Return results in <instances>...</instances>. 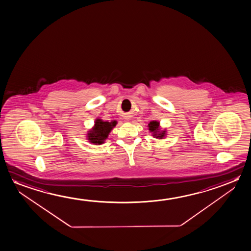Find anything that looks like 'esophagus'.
Returning a JSON list of instances; mask_svg holds the SVG:
<instances>
[{"label": "esophagus", "instance_id": "1", "mask_svg": "<svg viewBox=\"0 0 251 251\" xmlns=\"http://www.w3.org/2000/svg\"><path fill=\"white\" fill-rule=\"evenodd\" d=\"M125 120H126V121H129V119H128V118H126V119H125Z\"/></svg>", "mask_w": 251, "mask_h": 251}]
</instances>
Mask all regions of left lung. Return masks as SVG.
<instances>
[{
    "instance_id": "left-lung-1",
    "label": "left lung",
    "mask_w": 251,
    "mask_h": 251,
    "mask_svg": "<svg viewBox=\"0 0 251 251\" xmlns=\"http://www.w3.org/2000/svg\"><path fill=\"white\" fill-rule=\"evenodd\" d=\"M148 130L151 132V135L156 139H162L167 136V130L160 127L159 121H151L148 124Z\"/></svg>"
}]
</instances>
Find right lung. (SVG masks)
<instances>
[{
	"instance_id": "1",
	"label": "right lung",
	"mask_w": 251,
	"mask_h": 251,
	"mask_svg": "<svg viewBox=\"0 0 251 251\" xmlns=\"http://www.w3.org/2000/svg\"><path fill=\"white\" fill-rule=\"evenodd\" d=\"M116 120L103 121L101 119H96L94 126L92 129L87 131V139L90 143L93 145H101L104 143L105 139H108L109 133L117 125Z\"/></svg>"
}]
</instances>
